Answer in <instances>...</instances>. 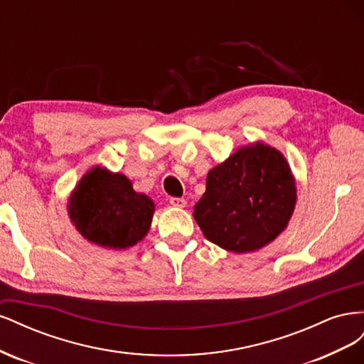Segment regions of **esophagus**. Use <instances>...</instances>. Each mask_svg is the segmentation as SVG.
I'll use <instances>...</instances> for the list:
<instances>
[{
    "label": "esophagus",
    "instance_id": "esophagus-1",
    "mask_svg": "<svg viewBox=\"0 0 364 364\" xmlns=\"http://www.w3.org/2000/svg\"><path fill=\"white\" fill-rule=\"evenodd\" d=\"M170 203L176 208H185L186 206V200L181 199V197H170Z\"/></svg>",
    "mask_w": 364,
    "mask_h": 364
}]
</instances>
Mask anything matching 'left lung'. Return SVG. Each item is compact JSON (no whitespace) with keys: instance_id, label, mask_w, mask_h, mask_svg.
<instances>
[{"instance_id":"left-lung-1","label":"left lung","mask_w":364,"mask_h":364,"mask_svg":"<svg viewBox=\"0 0 364 364\" xmlns=\"http://www.w3.org/2000/svg\"><path fill=\"white\" fill-rule=\"evenodd\" d=\"M296 203L290 165L261 142L237 150L208 173L194 218L211 243L230 252L261 249L287 226Z\"/></svg>"}]
</instances>
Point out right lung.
I'll return each mask as SVG.
<instances>
[{
  "instance_id": "1",
  "label": "right lung",
  "mask_w": 364,
  "mask_h": 364,
  "mask_svg": "<svg viewBox=\"0 0 364 364\" xmlns=\"http://www.w3.org/2000/svg\"><path fill=\"white\" fill-rule=\"evenodd\" d=\"M153 211V202L134 191L126 176L100 167L83 176L68 203L77 230L91 243L111 249L135 246L144 238Z\"/></svg>"
}]
</instances>
